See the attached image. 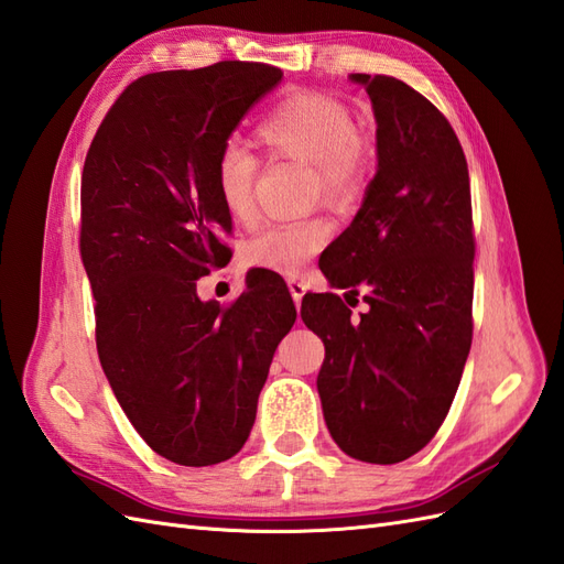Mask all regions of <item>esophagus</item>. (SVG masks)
I'll return each mask as SVG.
<instances>
[{"mask_svg": "<svg viewBox=\"0 0 564 564\" xmlns=\"http://www.w3.org/2000/svg\"><path fill=\"white\" fill-rule=\"evenodd\" d=\"M290 292H292V296H294V304L299 306L301 304V299H304V294H306V282L301 280V278H290Z\"/></svg>", "mask_w": 564, "mask_h": 564, "instance_id": "1", "label": "esophagus"}]
</instances>
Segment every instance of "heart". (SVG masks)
Here are the masks:
<instances>
[{
  "label": "heart",
  "instance_id": "b5f03b06",
  "mask_svg": "<svg viewBox=\"0 0 564 564\" xmlns=\"http://www.w3.org/2000/svg\"><path fill=\"white\" fill-rule=\"evenodd\" d=\"M270 160L311 164V186L329 203H349L361 194L373 145L356 127L351 109L333 95L299 90L274 105L253 131ZM258 160L239 145H225L213 164V186L231 219L246 223L256 213L253 186ZM333 225L323 215L270 223L246 243V256L258 268L296 272L325 249Z\"/></svg>",
  "mask_w": 564,
  "mask_h": 564
}]
</instances>
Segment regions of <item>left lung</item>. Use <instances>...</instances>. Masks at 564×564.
<instances>
[{
	"instance_id": "left-lung-1",
	"label": "left lung",
	"mask_w": 564,
	"mask_h": 564,
	"mask_svg": "<svg viewBox=\"0 0 564 564\" xmlns=\"http://www.w3.org/2000/svg\"><path fill=\"white\" fill-rule=\"evenodd\" d=\"M373 102L378 172L321 270L368 304L306 294L301 318L323 339L318 394L349 457L404 462L429 445L455 400L474 335L469 167L445 115L404 80L354 74Z\"/></svg>"
}]
</instances>
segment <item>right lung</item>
Returning a JSON list of instances; mask_svg holds the SVG:
<instances>
[{
  "mask_svg": "<svg viewBox=\"0 0 564 564\" xmlns=\"http://www.w3.org/2000/svg\"><path fill=\"white\" fill-rule=\"evenodd\" d=\"M282 68L217 62L135 78L109 107L80 178V258L95 341L123 414L160 457L219 464L249 441L274 349L296 321L274 272L225 308L196 282L231 258L213 164Z\"/></svg>",
  "mask_w": 564,
  "mask_h": 564,
  "instance_id": "right-lung-1",
  "label": "right lung"
}]
</instances>
